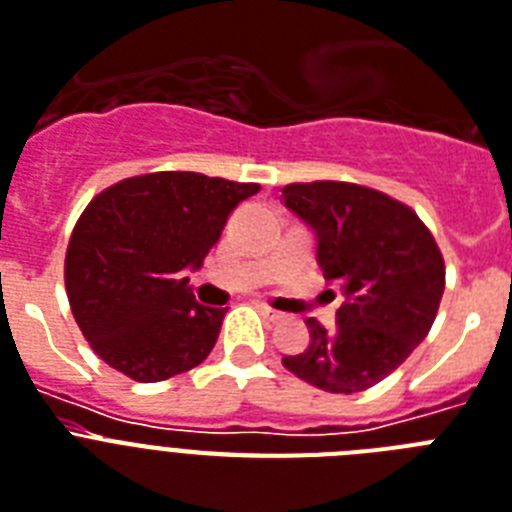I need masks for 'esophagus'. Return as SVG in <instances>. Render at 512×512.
Wrapping results in <instances>:
<instances>
[{
  "label": "esophagus",
  "instance_id": "1",
  "mask_svg": "<svg viewBox=\"0 0 512 512\" xmlns=\"http://www.w3.org/2000/svg\"><path fill=\"white\" fill-rule=\"evenodd\" d=\"M257 310H260V313H263L265 318H268V321H273V323L284 318V313H278V310H273V307L265 305V302H257Z\"/></svg>",
  "mask_w": 512,
  "mask_h": 512
}]
</instances>
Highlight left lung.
<instances>
[{
    "instance_id": "obj_1",
    "label": "left lung",
    "mask_w": 512,
    "mask_h": 512,
    "mask_svg": "<svg viewBox=\"0 0 512 512\" xmlns=\"http://www.w3.org/2000/svg\"><path fill=\"white\" fill-rule=\"evenodd\" d=\"M281 197L313 231L323 278L344 294L336 326L307 318L310 344L284 365L323 392H365L429 334L444 294L442 252L410 207L376 189L315 181L284 186Z\"/></svg>"
}]
</instances>
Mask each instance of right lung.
I'll use <instances>...</instances> for the list:
<instances>
[{
  "mask_svg": "<svg viewBox=\"0 0 512 512\" xmlns=\"http://www.w3.org/2000/svg\"><path fill=\"white\" fill-rule=\"evenodd\" d=\"M257 191L162 170L91 199L70 236L65 289L78 328L110 368L152 384L210 355L228 307L199 305L186 270L202 268L228 215Z\"/></svg>",
  "mask_w": 512,
  "mask_h": 512,
  "instance_id": "add662e5",
  "label": "right lung"
}]
</instances>
